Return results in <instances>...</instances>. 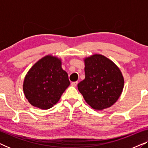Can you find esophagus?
<instances>
[{
	"label": "esophagus",
	"mask_w": 148,
	"mask_h": 148,
	"mask_svg": "<svg viewBox=\"0 0 148 148\" xmlns=\"http://www.w3.org/2000/svg\"><path fill=\"white\" fill-rule=\"evenodd\" d=\"M77 84H78V82H72L71 83V85L73 86H74V87H75L77 85Z\"/></svg>",
	"instance_id": "1"
}]
</instances>
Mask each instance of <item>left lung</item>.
<instances>
[{
    "label": "left lung",
    "mask_w": 148,
    "mask_h": 148,
    "mask_svg": "<svg viewBox=\"0 0 148 148\" xmlns=\"http://www.w3.org/2000/svg\"><path fill=\"white\" fill-rule=\"evenodd\" d=\"M86 77L77 85L86 102L95 110H103L114 104L124 87L119 68L106 56L94 54L84 59Z\"/></svg>",
    "instance_id": "8db88e82"
}]
</instances>
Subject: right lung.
<instances>
[{"label":"right lung","mask_w":148,"mask_h":148,"mask_svg":"<svg viewBox=\"0 0 148 148\" xmlns=\"http://www.w3.org/2000/svg\"><path fill=\"white\" fill-rule=\"evenodd\" d=\"M69 85L67 73L61 67V60L47 55L36 62L26 74L23 90L32 106L46 110L58 102Z\"/></svg>","instance_id":"right-lung-1"}]
</instances>
